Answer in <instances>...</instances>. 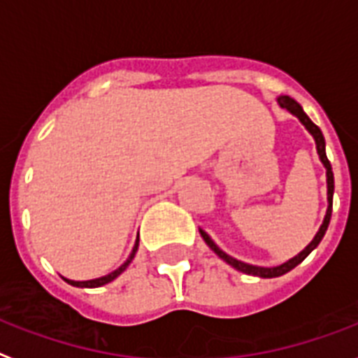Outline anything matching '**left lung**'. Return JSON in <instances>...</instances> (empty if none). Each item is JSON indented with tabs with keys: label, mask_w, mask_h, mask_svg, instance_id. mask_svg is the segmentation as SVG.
Returning a JSON list of instances; mask_svg holds the SVG:
<instances>
[{
	"label": "left lung",
	"mask_w": 358,
	"mask_h": 358,
	"mask_svg": "<svg viewBox=\"0 0 358 358\" xmlns=\"http://www.w3.org/2000/svg\"><path fill=\"white\" fill-rule=\"evenodd\" d=\"M280 104V108H285L287 112L293 113L295 117L301 121V123L306 127V130H308L310 134L314 136L315 140V149H317V155H320V160L323 162V166H325L327 170V201H329V205H327V213H325V218H323V224L320 226V229H317V234H315V237L312 239V243H310L306 248H304L301 254H297L295 257H292L289 262L282 263V265H276V267H257V265H250V263H245V262H239V259H235V257L228 256L226 252L220 250L217 245H215V241L210 239L209 235L205 234L203 229H199V234H201V237H203V241L207 243V246H209L210 250L215 252L220 259H224V262L228 263V265H231L234 268H237V271H241V273L245 274H252V276H259V278H276V276H282V274L289 273L292 268H295L299 265V263L303 262L304 257L308 256L310 252L314 250L315 246L320 245L321 239H323V235H325L327 228H329V222H331V215H332V194H334V176H332V168H331V162H329V159H327V153H325V138H323V132L320 130V127L317 124L312 123V119L304 113L303 106L299 104L297 101H293L292 96L287 95H282L276 99Z\"/></svg>",
	"instance_id": "1"
}]
</instances>
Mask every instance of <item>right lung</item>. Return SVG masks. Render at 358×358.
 <instances>
[{"label": "right lung", "mask_w": 358, "mask_h": 358, "mask_svg": "<svg viewBox=\"0 0 358 358\" xmlns=\"http://www.w3.org/2000/svg\"><path fill=\"white\" fill-rule=\"evenodd\" d=\"M136 250H138V241H136L134 248H132V252H130L129 259H127V262H124L123 265H121V267H119V268H115V271H112V273H110V274H106V276H101V278H93V280H84V282H76V280H69V278H63V280H65V282H69V284H71V285H74V287H101V285L110 284V282H113V280L117 278L119 274L123 273L124 268L129 267L130 262L134 259Z\"/></svg>", "instance_id": "add662e5"}]
</instances>
